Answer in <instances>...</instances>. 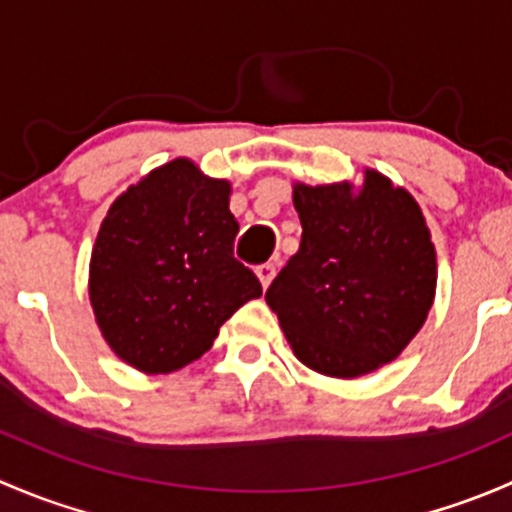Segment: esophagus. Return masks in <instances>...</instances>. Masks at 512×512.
<instances>
[{"label": "esophagus", "instance_id": "1", "mask_svg": "<svg viewBox=\"0 0 512 512\" xmlns=\"http://www.w3.org/2000/svg\"><path fill=\"white\" fill-rule=\"evenodd\" d=\"M257 277H260V282H262V287H270V282L275 280V275H277V265L275 262H265V265H257Z\"/></svg>", "mask_w": 512, "mask_h": 512}]
</instances>
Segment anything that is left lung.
Listing matches in <instances>:
<instances>
[{
	"mask_svg": "<svg viewBox=\"0 0 512 512\" xmlns=\"http://www.w3.org/2000/svg\"><path fill=\"white\" fill-rule=\"evenodd\" d=\"M302 242L265 292L309 369L339 379L401 354L436 294V250L421 208L389 178L294 185Z\"/></svg>",
	"mask_w": 512,
	"mask_h": 512,
	"instance_id": "obj_1",
	"label": "left lung"
}]
</instances>
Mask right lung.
I'll list each match as a JSON object with an SVG mask.
<instances>
[{"mask_svg": "<svg viewBox=\"0 0 512 512\" xmlns=\"http://www.w3.org/2000/svg\"><path fill=\"white\" fill-rule=\"evenodd\" d=\"M227 203L225 180L178 158L108 210L89 294L103 339L136 369L168 374L200 359L225 319L262 294L232 252L240 225Z\"/></svg>", "mask_w": 512, "mask_h": 512, "instance_id": "obj_1", "label": "right lung"}]
</instances>
